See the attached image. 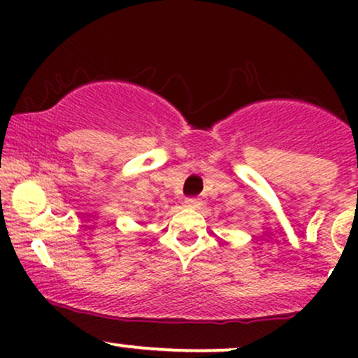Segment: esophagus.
Wrapping results in <instances>:
<instances>
[{
    "label": "esophagus",
    "mask_w": 358,
    "mask_h": 358,
    "mask_svg": "<svg viewBox=\"0 0 358 358\" xmlns=\"http://www.w3.org/2000/svg\"><path fill=\"white\" fill-rule=\"evenodd\" d=\"M200 199H195V196H190V199H185V205L190 208H199L200 207Z\"/></svg>",
    "instance_id": "34e87169"
}]
</instances>
